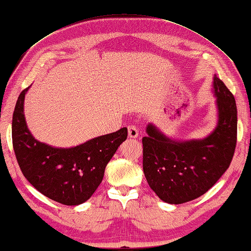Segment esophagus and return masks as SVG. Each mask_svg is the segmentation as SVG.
<instances>
[{
  "label": "esophagus",
  "mask_w": 251,
  "mask_h": 251,
  "mask_svg": "<svg viewBox=\"0 0 251 251\" xmlns=\"http://www.w3.org/2000/svg\"><path fill=\"white\" fill-rule=\"evenodd\" d=\"M138 129L136 126H128V137L129 138H137L138 137Z\"/></svg>",
  "instance_id": "1"
}]
</instances>
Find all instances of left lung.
<instances>
[{"instance_id": "8db88e82", "label": "left lung", "mask_w": 251, "mask_h": 251, "mask_svg": "<svg viewBox=\"0 0 251 251\" xmlns=\"http://www.w3.org/2000/svg\"><path fill=\"white\" fill-rule=\"evenodd\" d=\"M218 121L200 140H174L152 123L143 137V171L156 196L170 204L192 201L216 184L233 157L237 143V106L233 95L213 77Z\"/></svg>"}]
</instances>
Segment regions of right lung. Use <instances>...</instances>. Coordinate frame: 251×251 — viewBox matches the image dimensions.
<instances>
[{
  "mask_svg": "<svg viewBox=\"0 0 251 251\" xmlns=\"http://www.w3.org/2000/svg\"><path fill=\"white\" fill-rule=\"evenodd\" d=\"M20 94L12 119V141L23 176L39 192L66 205H78L93 196L104 177L106 165L127 138V128L91 138L73 147H54L35 140L25 117Z\"/></svg>",
  "mask_w": 251,
  "mask_h": 251,
  "instance_id": "add662e5",
  "label": "right lung"
}]
</instances>
